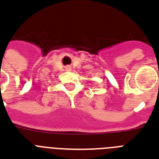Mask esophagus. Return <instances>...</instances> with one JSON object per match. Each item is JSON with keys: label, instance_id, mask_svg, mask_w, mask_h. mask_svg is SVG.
<instances>
[{"label": "esophagus", "instance_id": "obj_1", "mask_svg": "<svg viewBox=\"0 0 159 159\" xmlns=\"http://www.w3.org/2000/svg\"><path fill=\"white\" fill-rule=\"evenodd\" d=\"M66 70H67V71H71V67H66Z\"/></svg>", "mask_w": 159, "mask_h": 159}]
</instances>
